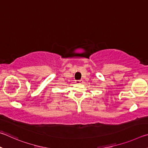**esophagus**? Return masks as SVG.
<instances>
[{
  "label": "esophagus",
  "mask_w": 148,
  "mask_h": 148,
  "mask_svg": "<svg viewBox=\"0 0 148 148\" xmlns=\"http://www.w3.org/2000/svg\"><path fill=\"white\" fill-rule=\"evenodd\" d=\"M81 82H82V80H80V81H76V83H77V84L81 83Z\"/></svg>",
  "instance_id": "obj_1"
}]
</instances>
